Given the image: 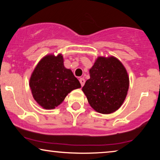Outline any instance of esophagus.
I'll return each instance as SVG.
<instances>
[{
	"label": "esophagus",
	"instance_id": "esophagus-1",
	"mask_svg": "<svg viewBox=\"0 0 160 160\" xmlns=\"http://www.w3.org/2000/svg\"><path fill=\"white\" fill-rule=\"evenodd\" d=\"M79 82H80V83H81V85H82V86H84V83H85V79L84 78H79Z\"/></svg>",
	"mask_w": 160,
	"mask_h": 160
}]
</instances>
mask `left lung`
Here are the masks:
<instances>
[{
	"mask_svg": "<svg viewBox=\"0 0 160 160\" xmlns=\"http://www.w3.org/2000/svg\"><path fill=\"white\" fill-rule=\"evenodd\" d=\"M89 74L82 90L92 108L103 114L119 109L129 89V77L122 62L114 57H99Z\"/></svg>",
	"mask_w": 160,
	"mask_h": 160,
	"instance_id": "8db88e82",
	"label": "left lung"
}]
</instances>
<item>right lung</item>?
I'll return each mask as SVG.
<instances>
[{"label": "right lung", "mask_w": 160, "mask_h": 160, "mask_svg": "<svg viewBox=\"0 0 160 160\" xmlns=\"http://www.w3.org/2000/svg\"><path fill=\"white\" fill-rule=\"evenodd\" d=\"M35 100L45 109L59 106L68 94L81 84L71 70L65 68L61 54L47 55L37 65L30 79Z\"/></svg>", "instance_id": "obj_1"}]
</instances>
